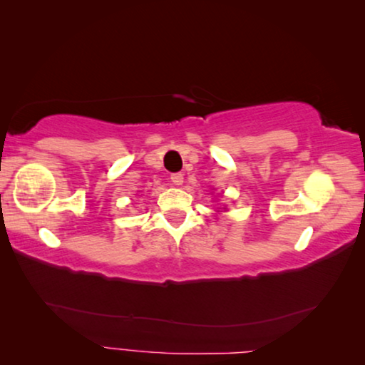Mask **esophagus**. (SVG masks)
I'll return each instance as SVG.
<instances>
[{
  "mask_svg": "<svg viewBox=\"0 0 365 365\" xmlns=\"http://www.w3.org/2000/svg\"><path fill=\"white\" fill-rule=\"evenodd\" d=\"M170 180L174 185H182L183 183V174H180V172H177V174H172Z\"/></svg>",
  "mask_w": 365,
  "mask_h": 365,
  "instance_id": "1",
  "label": "esophagus"
}]
</instances>
